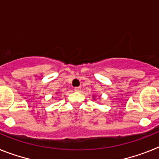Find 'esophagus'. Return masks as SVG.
I'll return each instance as SVG.
<instances>
[{"label":"esophagus","instance_id":"34e87169","mask_svg":"<svg viewBox=\"0 0 159 159\" xmlns=\"http://www.w3.org/2000/svg\"><path fill=\"white\" fill-rule=\"evenodd\" d=\"M80 90H81V88H80V87H76V88H75V92H80Z\"/></svg>","mask_w":159,"mask_h":159}]
</instances>
